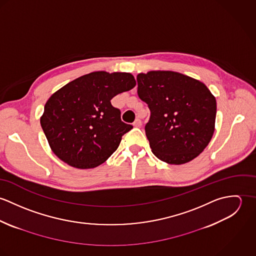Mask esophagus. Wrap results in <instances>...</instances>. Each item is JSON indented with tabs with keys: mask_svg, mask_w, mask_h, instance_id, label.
Returning <instances> with one entry per match:
<instances>
[{
	"mask_svg": "<svg viewBox=\"0 0 256 256\" xmlns=\"http://www.w3.org/2000/svg\"><path fill=\"white\" fill-rule=\"evenodd\" d=\"M133 125H134L135 127H141V126H142V121H141V119L137 118V119L134 121Z\"/></svg>",
	"mask_w": 256,
	"mask_h": 256,
	"instance_id": "esophagus-1",
	"label": "esophagus"
}]
</instances>
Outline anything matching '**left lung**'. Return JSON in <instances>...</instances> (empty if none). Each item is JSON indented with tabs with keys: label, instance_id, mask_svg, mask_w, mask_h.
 <instances>
[{
	"label": "left lung",
	"instance_id": "left-lung-1",
	"mask_svg": "<svg viewBox=\"0 0 256 256\" xmlns=\"http://www.w3.org/2000/svg\"><path fill=\"white\" fill-rule=\"evenodd\" d=\"M138 96L150 111L145 126L154 154L170 164H186L210 143L215 130V96L201 82L172 71L137 76Z\"/></svg>",
	"mask_w": 256,
	"mask_h": 256
}]
</instances>
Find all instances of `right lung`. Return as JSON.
Here are the masks:
<instances>
[{"label": "right lung", "mask_w": 256, "mask_h": 256, "mask_svg": "<svg viewBox=\"0 0 256 256\" xmlns=\"http://www.w3.org/2000/svg\"><path fill=\"white\" fill-rule=\"evenodd\" d=\"M136 86L130 73L92 72L54 92L40 124L53 152L76 168H92L117 150L133 126L121 120L110 100Z\"/></svg>", "instance_id": "right-lung-1"}]
</instances>
